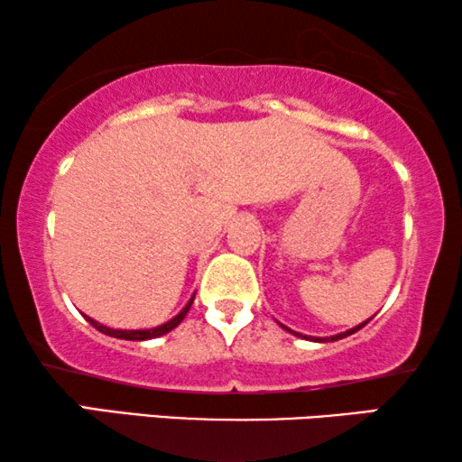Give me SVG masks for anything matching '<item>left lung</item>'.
I'll use <instances>...</instances> for the list:
<instances>
[{
	"label": "left lung",
	"mask_w": 462,
	"mask_h": 462,
	"mask_svg": "<svg viewBox=\"0 0 462 462\" xmlns=\"http://www.w3.org/2000/svg\"><path fill=\"white\" fill-rule=\"evenodd\" d=\"M368 324V321H364V324H359V326H356V328H351V330H346V332H340V334H334V337H330V338H315V337H302V334H299V332H294V330H290V328H286V326H282L283 330H288L290 334H294V337H302V338H309V340H315V343H330V340H340V338H345V337H349V334H353V332H357V330H362V328Z\"/></svg>",
	"instance_id": "8db88e82"
}]
</instances>
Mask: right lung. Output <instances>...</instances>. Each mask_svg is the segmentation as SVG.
Returning <instances> with one entry per match:
<instances>
[{
    "mask_svg": "<svg viewBox=\"0 0 462 462\" xmlns=\"http://www.w3.org/2000/svg\"><path fill=\"white\" fill-rule=\"evenodd\" d=\"M191 305H193V299L189 300L185 307H182V311L176 315V318H172L170 321H166V324H162V326H157V328H149V330H116V328H106L103 324H98V321H94L92 318H88V315H84V318L90 321V324L97 328L98 332L106 334V337L124 338V340H149V338L163 337V334H168L170 330H174V328L179 326L182 319H185V315L189 313V309H191Z\"/></svg>",
    "mask_w": 462,
    "mask_h": 462,
    "instance_id": "right-lung-1",
    "label": "right lung"
}]
</instances>
